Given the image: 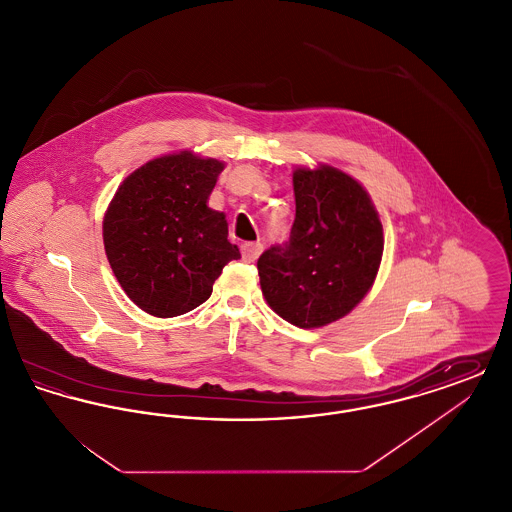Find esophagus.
<instances>
[{"mask_svg":"<svg viewBox=\"0 0 512 512\" xmlns=\"http://www.w3.org/2000/svg\"><path fill=\"white\" fill-rule=\"evenodd\" d=\"M263 251V244L259 242H249V244L242 245V259L245 263H255L257 257L261 255Z\"/></svg>","mask_w":512,"mask_h":512,"instance_id":"obj_1","label":"esophagus"}]
</instances>
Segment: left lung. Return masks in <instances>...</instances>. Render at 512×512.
Listing matches in <instances>:
<instances>
[{
  "instance_id": "left-lung-1",
  "label": "left lung",
  "mask_w": 512,
  "mask_h": 512,
  "mask_svg": "<svg viewBox=\"0 0 512 512\" xmlns=\"http://www.w3.org/2000/svg\"><path fill=\"white\" fill-rule=\"evenodd\" d=\"M295 220L286 244L259 261L270 309L299 328L345 317L374 284L384 253L378 211L365 188L328 165L293 171Z\"/></svg>"
}]
</instances>
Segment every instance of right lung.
<instances>
[{"label":"right lung","instance_id":"obj_1","mask_svg":"<svg viewBox=\"0 0 512 512\" xmlns=\"http://www.w3.org/2000/svg\"><path fill=\"white\" fill-rule=\"evenodd\" d=\"M224 163L192 151L163 155L122 182L103 219V244L122 290L149 315L205 303L226 263L240 259L224 213L207 207Z\"/></svg>","mask_w":512,"mask_h":512}]
</instances>
